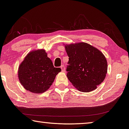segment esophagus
Listing matches in <instances>:
<instances>
[{"mask_svg": "<svg viewBox=\"0 0 129 129\" xmlns=\"http://www.w3.org/2000/svg\"><path fill=\"white\" fill-rule=\"evenodd\" d=\"M61 71H62V72H64L65 70V67H64V66H63V65H62V66L61 67Z\"/></svg>", "mask_w": 129, "mask_h": 129, "instance_id": "obj_1", "label": "esophagus"}]
</instances>
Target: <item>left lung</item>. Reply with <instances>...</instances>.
<instances>
[{
	"label": "left lung",
	"instance_id": "obj_1",
	"mask_svg": "<svg viewBox=\"0 0 129 129\" xmlns=\"http://www.w3.org/2000/svg\"><path fill=\"white\" fill-rule=\"evenodd\" d=\"M69 57L67 76L79 91L90 92L105 79L108 64L105 55L84 42L65 45Z\"/></svg>",
	"mask_w": 129,
	"mask_h": 129
}]
</instances>
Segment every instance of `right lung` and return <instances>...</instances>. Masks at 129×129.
<instances>
[{"instance_id": "right-lung-1", "label": "right lung", "mask_w": 129, "mask_h": 129, "mask_svg": "<svg viewBox=\"0 0 129 129\" xmlns=\"http://www.w3.org/2000/svg\"><path fill=\"white\" fill-rule=\"evenodd\" d=\"M61 70L54 68L44 49L29 53L20 64L18 76L21 84L28 91L40 94L52 85L55 76Z\"/></svg>"}]
</instances>
